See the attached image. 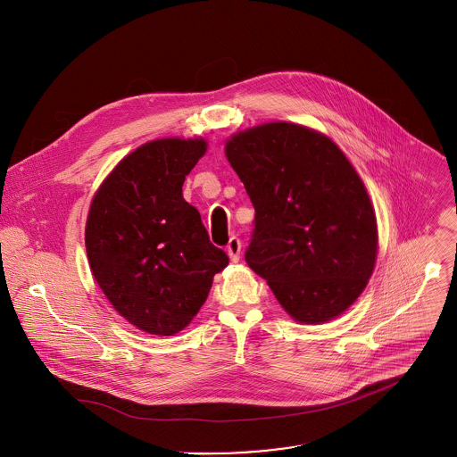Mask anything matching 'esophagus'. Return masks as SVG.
<instances>
[{
    "label": "esophagus",
    "instance_id": "obj_1",
    "mask_svg": "<svg viewBox=\"0 0 457 457\" xmlns=\"http://www.w3.org/2000/svg\"><path fill=\"white\" fill-rule=\"evenodd\" d=\"M227 255L230 257L232 262H237L239 261V255H241V241L237 237H230L228 245H227Z\"/></svg>",
    "mask_w": 457,
    "mask_h": 457
}]
</instances>
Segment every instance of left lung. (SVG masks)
Here are the masks:
<instances>
[{"mask_svg":"<svg viewBox=\"0 0 457 457\" xmlns=\"http://www.w3.org/2000/svg\"><path fill=\"white\" fill-rule=\"evenodd\" d=\"M225 155L255 207L246 264L300 324L358 300L378 257V221L358 171L315 129L268 122L234 133Z\"/></svg>","mask_w":457,"mask_h":457,"instance_id":"left-lung-1","label":"left lung"}]
</instances>
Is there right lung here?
I'll return each instance as SVG.
<instances>
[{"mask_svg": "<svg viewBox=\"0 0 457 457\" xmlns=\"http://www.w3.org/2000/svg\"><path fill=\"white\" fill-rule=\"evenodd\" d=\"M205 153L204 138L147 142L117 162L90 204L92 275L113 308L151 335L182 331L228 264L182 196L186 175Z\"/></svg>", "mask_w": 457, "mask_h": 457, "instance_id": "right-lung-1", "label": "right lung"}]
</instances>
